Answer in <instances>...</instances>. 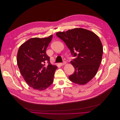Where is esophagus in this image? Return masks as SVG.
<instances>
[{
  "mask_svg": "<svg viewBox=\"0 0 120 120\" xmlns=\"http://www.w3.org/2000/svg\"><path fill=\"white\" fill-rule=\"evenodd\" d=\"M66 63V61H64V62H62V63H60V66H63V65H65Z\"/></svg>",
  "mask_w": 120,
  "mask_h": 120,
  "instance_id": "obj_1",
  "label": "esophagus"
}]
</instances>
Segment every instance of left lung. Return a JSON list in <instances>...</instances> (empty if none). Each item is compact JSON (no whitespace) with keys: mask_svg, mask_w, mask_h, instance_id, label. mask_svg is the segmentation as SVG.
Here are the masks:
<instances>
[{"mask_svg":"<svg viewBox=\"0 0 120 120\" xmlns=\"http://www.w3.org/2000/svg\"><path fill=\"white\" fill-rule=\"evenodd\" d=\"M56 35L76 57L70 61L75 71L69 76V80L79 85L86 84L96 75L101 63L103 48L99 38L94 33L80 28L58 32Z\"/></svg>","mask_w":120,"mask_h":120,"instance_id":"1","label":"left lung"}]
</instances>
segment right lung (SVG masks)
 Masks as SVG:
<instances>
[{"instance_id": "1", "label": "right lung", "mask_w": 120, "mask_h": 120, "mask_svg": "<svg viewBox=\"0 0 120 120\" xmlns=\"http://www.w3.org/2000/svg\"><path fill=\"white\" fill-rule=\"evenodd\" d=\"M52 35L31 38L22 44L18 51L17 63L20 73L28 85L34 89L43 90L53 81L56 66L52 65L46 51ZM46 62L48 64L46 65Z\"/></svg>"}]
</instances>
